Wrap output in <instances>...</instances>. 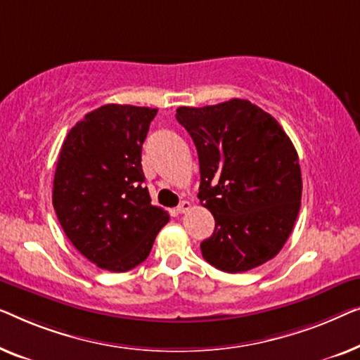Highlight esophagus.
I'll return each instance as SVG.
<instances>
[{
    "label": "esophagus",
    "mask_w": 360,
    "mask_h": 360,
    "mask_svg": "<svg viewBox=\"0 0 360 360\" xmlns=\"http://www.w3.org/2000/svg\"><path fill=\"white\" fill-rule=\"evenodd\" d=\"M191 207H192V205H191V202H187V200H182L181 204L178 205V212H179V214H186V212L189 210Z\"/></svg>",
    "instance_id": "esophagus-1"
}]
</instances>
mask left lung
Listing matches in <instances>:
<instances>
[{
  "label": "left lung",
  "mask_w": 360,
  "mask_h": 360,
  "mask_svg": "<svg viewBox=\"0 0 360 360\" xmlns=\"http://www.w3.org/2000/svg\"><path fill=\"white\" fill-rule=\"evenodd\" d=\"M178 122L199 155L200 204L215 219L204 259L236 274L272 259L295 225L302 200L298 155L281 124L246 99L179 108Z\"/></svg>",
  "instance_id": "left-lung-1"
}]
</instances>
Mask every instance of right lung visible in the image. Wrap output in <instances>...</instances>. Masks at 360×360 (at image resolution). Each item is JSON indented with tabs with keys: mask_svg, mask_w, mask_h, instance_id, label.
<instances>
[{
	"mask_svg": "<svg viewBox=\"0 0 360 360\" xmlns=\"http://www.w3.org/2000/svg\"><path fill=\"white\" fill-rule=\"evenodd\" d=\"M158 109L105 104L68 131L53 178L55 214L72 245L101 269L148 257L169 215L151 205L141 145Z\"/></svg>",
	"mask_w": 360,
	"mask_h": 360,
	"instance_id": "right-lung-1",
	"label": "right lung"
}]
</instances>
